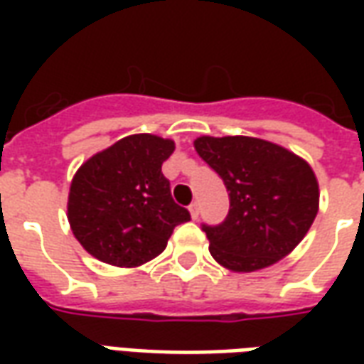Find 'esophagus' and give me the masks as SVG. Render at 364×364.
Segmentation results:
<instances>
[{
  "label": "esophagus",
  "mask_w": 364,
  "mask_h": 364,
  "mask_svg": "<svg viewBox=\"0 0 364 364\" xmlns=\"http://www.w3.org/2000/svg\"><path fill=\"white\" fill-rule=\"evenodd\" d=\"M189 213H191V216H193V218L197 220V218H198V203H193V205L189 206Z\"/></svg>",
  "instance_id": "1"
}]
</instances>
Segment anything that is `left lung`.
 I'll return each mask as SVG.
<instances>
[{
    "mask_svg": "<svg viewBox=\"0 0 364 364\" xmlns=\"http://www.w3.org/2000/svg\"><path fill=\"white\" fill-rule=\"evenodd\" d=\"M195 150L228 191L224 222L203 224L220 265L252 273L277 263L302 242L320 203L316 175L304 159L252 136H200Z\"/></svg>",
    "mask_w": 364,
    "mask_h": 364,
    "instance_id": "8db88e82",
    "label": "left lung"
}]
</instances>
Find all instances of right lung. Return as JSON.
<instances>
[{
	"label": "right lung",
	"mask_w": 364,
	"mask_h": 364,
	"mask_svg": "<svg viewBox=\"0 0 364 364\" xmlns=\"http://www.w3.org/2000/svg\"><path fill=\"white\" fill-rule=\"evenodd\" d=\"M173 150V140L132 134L77 169L68 220L85 252L114 267H138L166 250L175 226L191 220L161 173Z\"/></svg>",
	"instance_id": "1"
}]
</instances>
